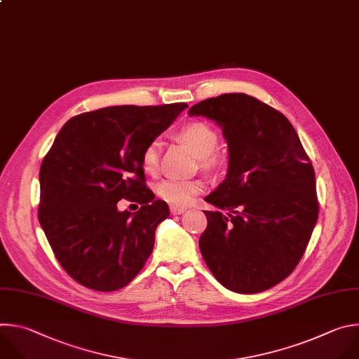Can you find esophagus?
Returning a JSON list of instances; mask_svg holds the SVG:
<instances>
[{
    "mask_svg": "<svg viewBox=\"0 0 359 359\" xmlns=\"http://www.w3.org/2000/svg\"><path fill=\"white\" fill-rule=\"evenodd\" d=\"M187 209L185 208H180V206H171V213L172 215H181L184 213Z\"/></svg>",
    "mask_w": 359,
    "mask_h": 359,
    "instance_id": "1",
    "label": "esophagus"
}]
</instances>
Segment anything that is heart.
Instances as JSON below:
<instances>
[{
	"instance_id": "obj_1",
	"label": "heart",
	"mask_w": 359,
	"mask_h": 359,
	"mask_svg": "<svg viewBox=\"0 0 359 359\" xmlns=\"http://www.w3.org/2000/svg\"><path fill=\"white\" fill-rule=\"evenodd\" d=\"M177 138L194 151L203 170L213 171L222 164V157L217 151L219 135L209 124L203 121H192L178 131ZM160 149V141L153 140L142 150L141 167L147 175H156L158 172ZM201 189L202 185L198 181L182 180H163L156 187V192L163 201L180 208L188 206Z\"/></svg>"
}]
</instances>
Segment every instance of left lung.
<instances>
[{"mask_svg": "<svg viewBox=\"0 0 359 359\" xmlns=\"http://www.w3.org/2000/svg\"><path fill=\"white\" fill-rule=\"evenodd\" d=\"M188 114L217 123L229 150L226 178L205 198L218 210H203L202 257L228 290L264 292L296 269L317 224L311 161L287 117L256 97L226 93Z\"/></svg>", "mask_w": 359, "mask_h": 359, "instance_id": "left-lung-1", "label": "left lung"}]
</instances>
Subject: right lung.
Listing matches in <instances>:
<instances>
[{
	"instance_id": "right-lung-1",
	"label": "right lung",
	"mask_w": 359,
	"mask_h": 359,
	"mask_svg": "<svg viewBox=\"0 0 359 359\" xmlns=\"http://www.w3.org/2000/svg\"><path fill=\"white\" fill-rule=\"evenodd\" d=\"M187 107L111 106L72 117L57 133L41 164L38 218L60 266L85 287L118 290L150 257L170 209L146 185L141 154ZM120 198L142 208L121 212Z\"/></svg>"
}]
</instances>
